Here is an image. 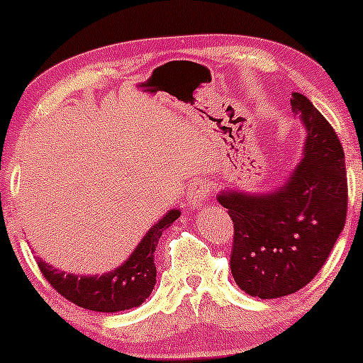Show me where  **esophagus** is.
<instances>
[{
    "mask_svg": "<svg viewBox=\"0 0 363 363\" xmlns=\"http://www.w3.org/2000/svg\"><path fill=\"white\" fill-rule=\"evenodd\" d=\"M211 181H207V179H196V181H193L191 184H189L188 188V203L191 205V207H200L202 202L211 196Z\"/></svg>",
    "mask_w": 363,
    "mask_h": 363,
    "instance_id": "esophagus-1",
    "label": "esophagus"
}]
</instances>
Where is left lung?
Returning <instances> with one entry per match:
<instances>
[{"mask_svg": "<svg viewBox=\"0 0 363 363\" xmlns=\"http://www.w3.org/2000/svg\"><path fill=\"white\" fill-rule=\"evenodd\" d=\"M291 107L307 130L303 158L265 195L223 191L233 221L230 269L247 295L277 298L302 290L327 262L347 212L344 151L334 128L303 94Z\"/></svg>", "mask_w": 363, "mask_h": 363, "instance_id": "obj_1", "label": "left lung"}]
</instances>
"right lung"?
Instances as JSON below:
<instances>
[{"instance_id":"add662e5","label":"right lung","mask_w":363,"mask_h":363,"mask_svg":"<svg viewBox=\"0 0 363 363\" xmlns=\"http://www.w3.org/2000/svg\"><path fill=\"white\" fill-rule=\"evenodd\" d=\"M181 216V211H170L145 233L130 258L112 272L104 276H75L61 272L38 259L40 272L50 286L65 298L84 309L96 313H117L138 307L156 284L155 251L164 228Z\"/></svg>"}]
</instances>
